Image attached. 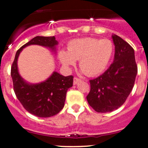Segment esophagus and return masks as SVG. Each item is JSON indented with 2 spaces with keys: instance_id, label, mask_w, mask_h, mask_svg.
Segmentation results:
<instances>
[{
  "instance_id": "obj_1",
  "label": "esophagus",
  "mask_w": 148,
  "mask_h": 148,
  "mask_svg": "<svg viewBox=\"0 0 148 148\" xmlns=\"http://www.w3.org/2000/svg\"><path fill=\"white\" fill-rule=\"evenodd\" d=\"M81 79H80L77 77H74V82H73V84H74V85H76V84H79V83L81 82Z\"/></svg>"
}]
</instances>
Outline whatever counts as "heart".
<instances>
[{
    "instance_id": "heart-1",
    "label": "heart",
    "mask_w": 148,
    "mask_h": 148,
    "mask_svg": "<svg viewBox=\"0 0 148 148\" xmlns=\"http://www.w3.org/2000/svg\"><path fill=\"white\" fill-rule=\"evenodd\" d=\"M67 51L59 52V60L64 67L74 66L79 60V67L86 75H98L106 69L113 53V45L108 39H76L69 42Z\"/></svg>"
}]
</instances>
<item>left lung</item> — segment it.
Wrapping results in <instances>:
<instances>
[{
  "label": "left lung",
  "mask_w": 148,
  "mask_h": 148,
  "mask_svg": "<svg viewBox=\"0 0 148 148\" xmlns=\"http://www.w3.org/2000/svg\"><path fill=\"white\" fill-rule=\"evenodd\" d=\"M115 45L113 62L103 74L90 80L88 102L98 113L111 112L126 101L138 72L134 50L123 39L112 35Z\"/></svg>",
  "instance_id": "left-lung-1"
}]
</instances>
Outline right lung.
<instances>
[{"label": "right lung", "mask_w": 148, "mask_h": 148, "mask_svg": "<svg viewBox=\"0 0 148 148\" xmlns=\"http://www.w3.org/2000/svg\"><path fill=\"white\" fill-rule=\"evenodd\" d=\"M32 45L55 50L58 42L54 36H37L18 49L11 67L13 88L18 101L27 111L40 118H49L58 114L63 108L67 90L73 86L74 76H64L54 72L47 81L40 84L25 82L18 72L17 60L23 49Z\"/></svg>", "instance_id": "right-lung-1"}]
</instances>
